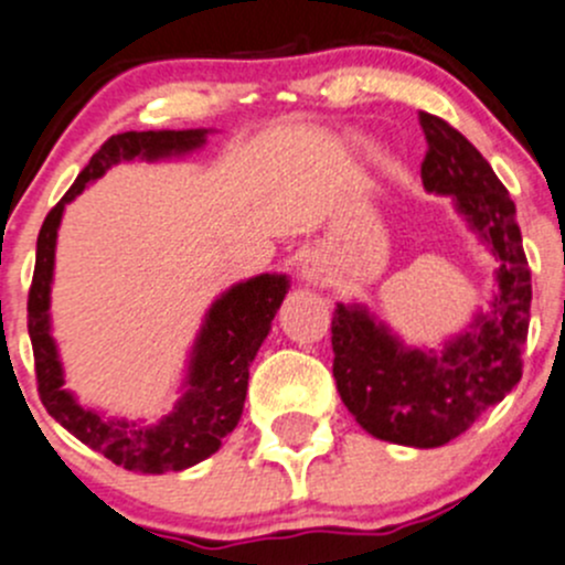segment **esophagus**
Returning <instances> with one entry per match:
<instances>
[{
    "instance_id": "34e87169",
    "label": "esophagus",
    "mask_w": 565,
    "mask_h": 565,
    "mask_svg": "<svg viewBox=\"0 0 565 565\" xmlns=\"http://www.w3.org/2000/svg\"><path fill=\"white\" fill-rule=\"evenodd\" d=\"M300 276L306 278V281H313V284H322L324 276H328V265L322 263L319 257H308L302 259L300 265Z\"/></svg>"
}]
</instances>
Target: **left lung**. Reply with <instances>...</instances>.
<instances>
[{
	"mask_svg": "<svg viewBox=\"0 0 565 565\" xmlns=\"http://www.w3.org/2000/svg\"><path fill=\"white\" fill-rule=\"evenodd\" d=\"M427 140L423 183L452 194L457 211L498 259V295L471 332L441 354L406 349L360 306L332 317V376L341 401L371 436L403 447H444L522 379V347L531 322V267L522 252L518 207L487 159L460 132L419 110Z\"/></svg>",
	"mask_w": 565,
	"mask_h": 565,
	"instance_id": "1",
	"label": "left lung"
}]
</instances>
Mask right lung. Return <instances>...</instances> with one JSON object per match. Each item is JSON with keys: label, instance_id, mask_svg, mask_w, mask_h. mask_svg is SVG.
<instances>
[{"label": "right lung", "instance_id": "right-lung-1", "mask_svg": "<svg viewBox=\"0 0 565 565\" xmlns=\"http://www.w3.org/2000/svg\"><path fill=\"white\" fill-rule=\"evenodd\" d=\"M205 129L183 132H121L99 146L92 162L81 170L73 186L51 207L38 235L32 287H29V338H32L34 373H38L40 401L58 425L67 427L78 441L103 452L110 462L140 473L183 471L205 460L222 447V438L235 430L243 414L248 387V365L257 358L273 317L287 295V276L248 278L222 295L200 330L189 365V390L178 401L175 412L157 425H138L127 419H105L92 408H83L67 390L47 328L51 306L53 248L64 205L83 192L88 181L99 178L121 159H162L170 153H186L203 146Z\"/></svg>", "mask_w": 565, "mask_h": 565}]
</instances>
